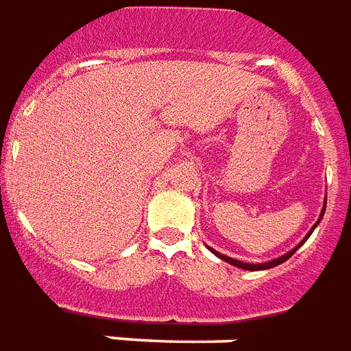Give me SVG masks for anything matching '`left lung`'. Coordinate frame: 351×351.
I'll use <instances>...</instances> for the list:
<instances>
[{"label": "left lung", "instance_id": "left-lung-1", "mask_svg": "<svg viewBox=\"0 0 351 351\" xmlns=\"http://www.w3.org/2000/svg\"><path fill=\"white\" fill-rule=\"evenodd\" d=\"M324 212H326V204H324V208H322V214H320V217H322V215H324ZM316 225H318V223H316ZM316 225H314V227H316ZM314 227L311 228V232H308V234L305 236V240H307L308 236L313 234ZM305 240H303V241H305ZM303 241H301V243H303ZM301 243H300V245H301ZM300 245H298V247H300ZM298 247H295V249H292V251H290V253H287V255H282L281 258H275V261H271V262H266V264H245V262H241V261H236V258H230V256H225V255H221V253H217V251H214V249H212V253H215V255L219 256V258H221V261L228 262V264H232V266H236V268H243V269H251V271H258V269H269V268H274V266H279V264H282V262H285V261H288V258H290V256L294 255L295 251H298Z\"/></svg>", "mask_w": 351, "mask_h": 351}]
</instances>
